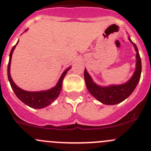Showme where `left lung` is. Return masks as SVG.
<instances>
[{"instance_id": "8db88e82", "label": "left lung", "mask_w": 151, "mask_h": 151, "mask_svg": "<svg viewBox=\"0 0 151 151\" xmlns=\"http://www.w3.org/2000/svg\"><path fill=\"white\" fill-rule=\"evenodd\" d=\"M128 40L134 45V49L137 52V63L135 71L128 82L121 85L100 86L93 82L87 70L85 68L84 77L88 90L93 97L105 105H116L125 100L132 93L140 80L142 72L141 58L137 46L135 43H133L130 37H128Z\"/></svg>"}]
</instances>
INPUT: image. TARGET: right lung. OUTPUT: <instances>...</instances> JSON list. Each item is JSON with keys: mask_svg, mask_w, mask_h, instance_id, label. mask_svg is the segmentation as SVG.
I'll use <instances>...</instances> for the list:
<instances>
[{"mask_svg": "<svg viewBox=\"0 0 151 151\" xmlns=\"http://www.w3.org/2000/svg\"><path fill=\"white\" fill-rule=\"evenodd\" d=\"M26 31H27V29ZM17 43H18V41H17ZM17 44L13 46L11 52H10L8 68H7L8 79L10 85H11L13 91L14 92L17 97L28 106L31 107L32 108H37V109L46 108L48 105H51L52 102H53L58 97L61 91V89H62V83L64 77L67 74L68 70L71 68V67H69V68H68L63 71L56 86L55 87L52 88L48 89V90L46 91H28L23 90L14 83V81H13L11 77V74H10V65H11L12 56V53Z\"/></svg>", "mask_w": 151, "mask_h": 151, "instance_id": "add662e5", "label": "right lung"}]
</instances>
